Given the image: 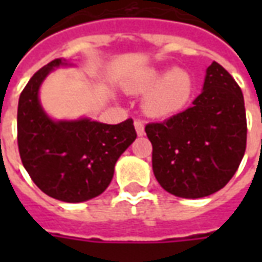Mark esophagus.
<instances>
[{"label":"esophagus","mask_w":262,"mask_h":262,"mask_svg":"<svg viewBox=\"0 0 262 262\" xmlns=\"http://www.w3.org/2000/svg\"><path fill=\"white\" fill-rule=\"evenodd\" d=\"M135 129H136L139 136H143V135H144V123H143L142 120L140 119L135 120Z\"/></svg>","instance_id":"34e87169"}]
</instances>
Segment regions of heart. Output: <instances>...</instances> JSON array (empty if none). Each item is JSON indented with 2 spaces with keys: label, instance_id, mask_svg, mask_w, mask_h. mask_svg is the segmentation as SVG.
I'll return each mask as SVG.
<instances>
[{
  "label": "heart",
  "instance_id": "1",
  "mask_svg": "<svg viewBox=\"0 0 262 262\" xmlns=\"http://www.w3.org/2000/svg\"><path fill=\"white\" fill-rule=\"evenodd\" d=\"M193 82L185 70L148 69L129 82L133 94H147L144 109L156 118H165L180 112L189 101Z\"/></svg>",
  "mask_w": 262,
  "mask_h": 262
}]
</instances>
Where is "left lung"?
<instances>
[{
	"label": "left lung",
	"mask_w": 262,
	"mask_h": 262,
	"mask_svg": "<svg viewBox=\"0 0 262 262\" xmlns=\"http://www.w3.org/2000/svg\"><path fill=\"white\" fill-rule=\"evenodd\" d=\"M153 146V172L167 192L203 198L230 181L247 143V119L240 86L213 61L203 91L189 106L144 127Z\"/></svg>",
	"instance_id": "1"
}]
</instances>
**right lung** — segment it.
I'll return each instance as SVG.
<instances>
[{
    "mask_svg": "<svg viewBox=\"0 0 262 262\" xmlns=\"http://www.w3.org/2000/svg\"><path fill=\"white\" fill-rule=\"evenodd\" d=\"M56 59L36 71L18 103V148L22 164L37 188L63 202L98 196L112 181L116 161L136 139L133 120L105 125L90 119L53 122L39 103V86Z\"/></svg>",
    "mask_w": 262,
    "mask_h": 262,
    "instance_id": "1",
    "label": "right lung"
}]
</instances>
